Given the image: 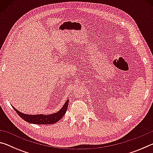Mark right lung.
<instances>
[{"instance_id": "add662e5", "label": "right lung", "mask_w": 153, "mask_h": 153, "mask_svg": "<svg viewBox=\"0 0 153 153\" xmlns=\"http://www.w3.org/2000/svg\"><path fill=\"white\" fill-rule=\"evenodd\" d=\"M69 99L64 103V105L59 111L56 113L48 114V115H45V114H38V115H29L20 112L17 110L14 107L13 108L17 113L23 120L28 123L33 124H53L59 121L63 117L66 113V111L68 107Z\"/></svg>"}]
</instances>
